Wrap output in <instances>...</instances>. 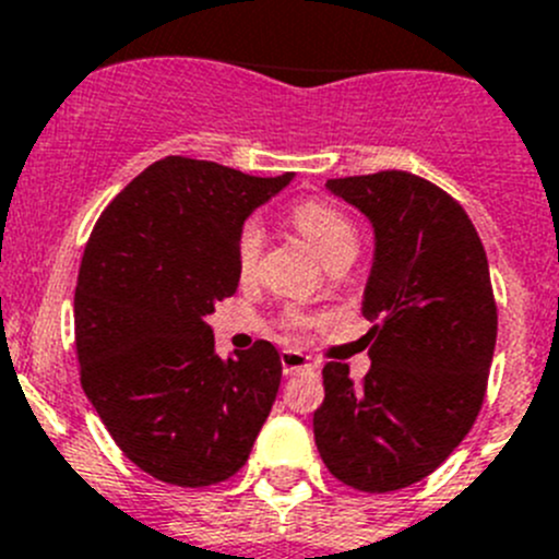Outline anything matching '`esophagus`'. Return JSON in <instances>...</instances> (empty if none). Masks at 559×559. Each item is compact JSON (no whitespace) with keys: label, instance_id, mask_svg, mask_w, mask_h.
<instances>
[{"label":"esophagus","instance_id":"esophagus-1","mask_svg":"<svg viewBox=\"0 0 559 559\" xmlns=\"http://www.w3.org/2000/svg\"><path fill=\"white\" fill-rule=\"evenodd\" d=\"M281 367H284V374L304 372V369L311 367V358L304 356L300 350H284L281 353Z\"/></svg>","mask_w":559,"mask_h":559}]
</instances>
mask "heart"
Wrapping results in <instances>:
<instances>
[{
    "instance_id": "obj_1",
    "label": "heart",
    "mask_w": 559,
    "mask_h": 559,
    "mask_svg": "<svg viewBox=\"0 0 559 559\" xmlns=\"http://www.w3.org/2000/svg\"><path fill=\"white\" fill-rule=\"evenodd\" d=\"M292 226L304 234L311 242V248L320 253L322 262L331 267V264L342 262V259H353L358 250V231L353 226V221L344 215L342 209H336L333 203L317 201H300L292 209ZM264 248V234L259 228V223L248 221L237 234V270L242 278H250L259 267V259H262ZM284 322L289 328H304L309 325L311 317L300 314V311H286Z\"/></svg>"
}]
</instances>
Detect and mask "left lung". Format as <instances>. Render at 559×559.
<instances>
[{
    "label": "left lung",
    "mask_w": 559,
    "mask_h": 559,
    "mask_svg": "<svg viewBox=\"0 0 559 559\" xmlns=\"http://www.w3.org/2000/svg\"><path fill=\"white\" fill-rule=\"evenodd\" d=\"M374 228L364 289L372 367L328 361L314 441L328 472L389 493L436 472L472 430L497 344V300L479 234L461 203L408 170L328 179Z\"/></svg>",
    "instance_id": "left-lung-1"
}]
</instances>
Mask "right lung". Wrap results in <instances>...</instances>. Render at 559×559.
I'll return each mask as SVG.
<instances>
[{
    "instance_id": "obj_1",
    "label": "right lung",
    "mask_w": 559,
    "mask_h": 559,
    "mask_svg": "<svg viewBox=\"0 0 559 559\" xmlns=\"http://www.w3.org/2000/svg\"><path fill=\"white\" fill-rule=\"evenodd\" d=\"M289 181L165 156L93 226L74 295L82 389L123 455L162 483L234 477L273 408L278 350L259 338L221 358L206 314L237 292L245 217Z\"/></svg>"
}]
</instances>
